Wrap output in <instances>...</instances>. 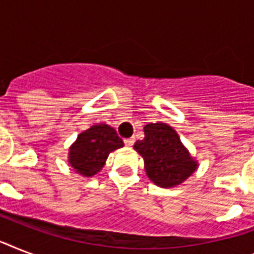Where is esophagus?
I'll use <instances>...</instances> for the list:
<instances>
[{"label": "esophagus", "instance_id": "34e87169", "mask_svg": "<svg viewBox=\"0 0 254 254\" xmlns=\"http://www.w3.org/2000/svg\"><path fill=\"white\" fill-rule=\"evenodd\" d=\"M124 143H125L127 146H133V143H134V138H125L124 139Z\"/></svg>", "mask_w": 254, "mask_h": 254}]
</instances>
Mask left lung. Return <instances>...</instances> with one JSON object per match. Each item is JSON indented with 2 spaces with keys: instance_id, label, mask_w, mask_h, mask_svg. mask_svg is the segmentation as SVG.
<instances>
[{
  "instance_id": "8db88e82",
  "label": "left lung",
  "mask_w": 254,
  "mask_h": 254,
  "mask_svg": "<svg viewBox=\"0 0 254 254\" xmlns=\"http://www.w3.org/2000/svg\"><path fill=\"white\" fill-rule=\"evenodd\" d=\"M145 138L134 143L142 155L145 170L159 187H173L186 181L196 169V162L182 145L177 131L163 123L147 124Z\"/></svg>"
}]
</instances>
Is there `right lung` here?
<instances>
[{"instance_id": "right-lung-1", "label": "right lung", "mask_w": 254, "mask_h": 254, "mask_svg": "<svg viewBox=\"0 0 254 254\" xmlns=\"http://www.w3.org/2000/svg\"><path fill=\"white\" fill-rule=\"evenodd\" d=\"M123 139L113 127L105 124L93 125L79 134L76 142L69 149V165L84 177L99 173L109 153L123 147Z\"/></svg>"}]
</instances>
